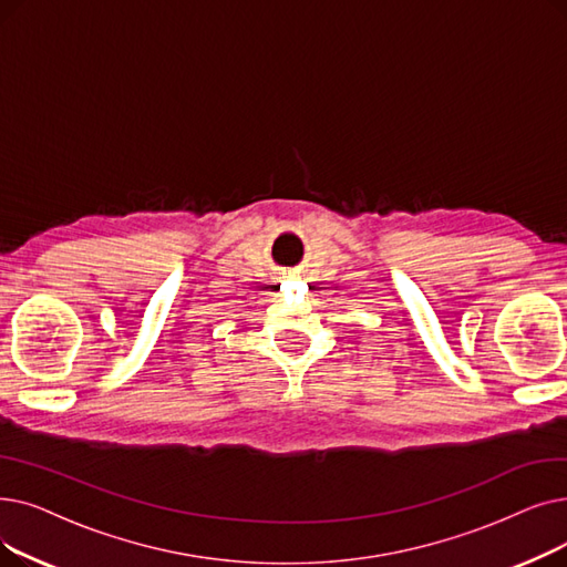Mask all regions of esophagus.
Here are the masks:
<instances>
[{
  "label": "esophagus",
  "instance_id": "34e87169",
  "mask_svg": "<svg viewBox=\"0 0 567 567\" xmlns=\"http://www.w3.org/2000/svg\"><path fill=\"white\" fill-rule=\"evenodd\" d=\"M287 276H297V274H287Z\"/></svg>",
  "mask_w": 567,
  "mask_h": 567
}]
</instances>
